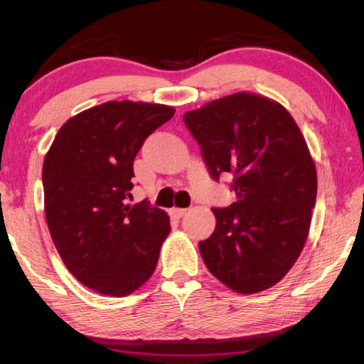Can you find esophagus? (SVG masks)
Instances as JSON below:
<instances>
[{"label":"esophagus","instance_id":"1","mask_svg":"<svg viewBox=\"0 0 364 364\" xmlns=\"http://www.w3.org/2000/svg\"><path fill=\"white\" fill-rule=\"evenodd\" d=\"M186 212H188V208H171L170 210L171 217H175V218H181Z\"/></svg>","mask_w":364,"mask_h":364}]
</instances>
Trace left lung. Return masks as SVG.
<instances>
[{
  "mask_svg": "<svg viewBox=\"0 0 364 364\" xmlns=\"http://www.w3.org/2000/svg\"><path fill=\"white\" fill-rule=\"evenodd\" d=\"M213 180L232 173L236 202L212 208L202 260L239 294L279 282L297 262L316 202V167L292 115L269 97L234 93L183 115Z\"/></svg>",
  "mask_w": 364,
  "mask_h": 364,
  "instance_id": "obj_1",
  "label": "left lung"
}]
</instances>
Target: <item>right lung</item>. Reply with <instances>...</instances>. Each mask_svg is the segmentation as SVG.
<instances>
[{
  "instance_id": "add662e5",
  "label": "right lung",
  "mask_w": 364,
  "mask_h": 364,
  "mask_svg": "<svg viewBox=\"0 0 364 364\" xmlns=\"http://www.w3.org/2000/svg\"><path fill=\"white\" fill-rule=\"evenodd\" d=\"M164 104L109 101L67 120L43 162L45 215L67 269L95 292L125 297L151 278L170 218L132 197L133 160L168 122Z\"/></svg>"
}]
</instances>
